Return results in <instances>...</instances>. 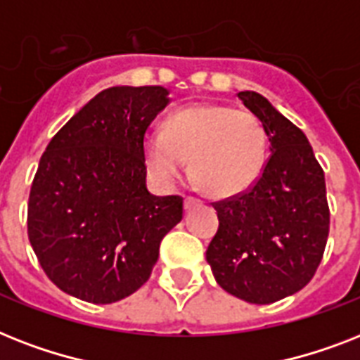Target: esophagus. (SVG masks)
Instances as JSON below:
<instances>
[{
  "label": "esophagus",
  "instance_id": "1",
  "mask_svg": "<svg viewBox=\"0 0 360 360\" xmlns=\"http://www.w3.org/2000/svg\"><path fill=\"white\" fill-rule=\"evenodd\" d=\"M198 204H200V200H198V198H195V197L186 198V210H191L193 206H198Z\"/></svg>",
  "mask_w": 360,
  "mask_h": 360
}]
</instances>
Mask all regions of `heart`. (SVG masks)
Masks as SVG:
<instances>
[{
    "mask_svg": "<svg viewBox=\"0 0 360 360\" xmlns=\"http://www.w3.org/2000/svg\"><path fill=\"white\" fill-rule=\"evenodd\" d=\"M152 176L171 184L191 174L214 197H236L251 189L267 156V134L258 117L225 103H195L172 113L163 131L143 143Z\"/></svg>",
    "mask_w": 360,
    "mask_h": 360,
    "instance_id": "obj_1",
    "label": "heart"
}]
</instances>
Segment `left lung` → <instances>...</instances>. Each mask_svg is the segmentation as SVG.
<instances>
[{"label": "left lung", "instance_id": "obj_1", "mask_svg": "<svg viewBox=\"0 0 360 360\" xmlns=\"http://www.w3.org/2000/svg\"><path fill=\"white\" fill-rule=\"evenodd\" d=\"M238 96L266 128L271 154L251 189L214 202L219 229L206 260L225 292L269 304L304 288L323 258L329 236L326 176L294 122L255 91Z\"/></svg>", "mask_w": 360, "mask_h": 360}]
</instances>
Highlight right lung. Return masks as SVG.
Here are the masks:
<instances>
[{
	"mask_svg": "<svg viewBox=\"0 0 360 360\" xmlns=\"http://www.w3.org/2000/svg\"><path fill=\"white\" fill-rule=\"evenodd\" d=\"M169 103L160 85L109 87L51 137L27 202V236L51 283L87 303L148 281L184 198L146 189L145 134Z\"/></svg>",
	"mask_w": 360,
	"mask_h": 360,
	"instance_id": "add662e5",
	"label": "right lung"
}]
</instances>
